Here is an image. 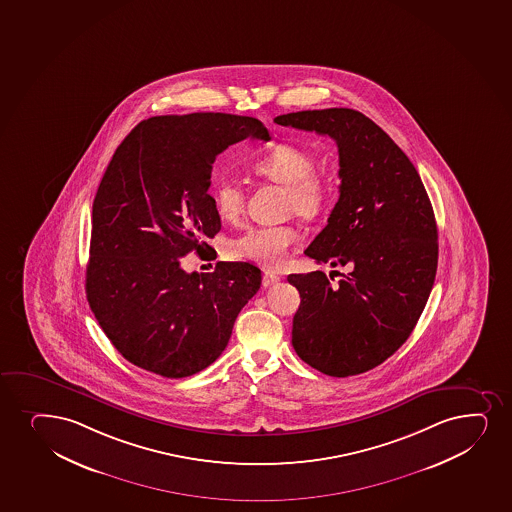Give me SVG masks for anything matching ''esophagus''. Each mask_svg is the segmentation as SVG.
<instances>
[{"mask_svg":"<svg viewBox=\"0 0 512 512\" xmlns=\"http://www.w3.org/2000/svg\"><path fill=\"white\" fill-rule=\"evenodd\" d=\"M281 277L274 274V272H265L264 277H262V284H264V288H271L272 284H276Z\"/></svg>","mask_w":512,"mask_h":512,"instance_id":"obj_1","label":"esophagus"}]
</instances>
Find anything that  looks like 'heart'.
<instances>
[{
  "label": "heart",
  "instance_id": "b5f03b06",
  "mask_svg": "<svg viewBox=\"0 0 512 512\" xmlns=\"http://www.w3.org/2000/svg\"><path fill=\"white\" fill-rule=\"evenodd\" d=\"M255 175L286 187V207L303 219H313L324 211L332 193L329 175L315 169L312 154L295 144H277L253 157ZM212 202L224 221H236L245 209V192L236 181L219 180L212 187ZM293 226H255L228 243V253L236 259L252 260L267 269L286 264L289 250L298 241Z\"/></svg>",
  "mask_w": 512,
  "mask_h": 512
}]
</instances>
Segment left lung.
<instances>
[{"label": "left lung", "instance_id": "obj_1", "mask_svg": "<svg viewBox=\"0 0 512 512\" xmlns=\"http://www.w3.org/2000/svg\"><path fill=\"white\" fill-rule=\"evenodd\" d=\"M274 121L336 140L339 200L305 255L351 267L336 284L322 271L288 276L301 296L291 343L325 375L368 372L406 343L432 291L439 243L427 190L408 156L360 111Z\"/></svg>", "mask_w": 512, "mask_h": 512}]
</instances>
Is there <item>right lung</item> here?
Here are the masks:
<instances>
[{"label": "right lung", "instance_id": "right-lung-1", "mask_svg": "<svg viewBox=\"0 0 512 512\" xmlns=\"http://www.w3.org/2000/svg\"><path fill=\"white\" fill-rule=\"evenodd\" d=\"M271 140L262 121L226 113L152 116L118 145L92 205L85 293L123 358L168 379L209 367L228 346L262 274L248 262L190 272L221 229L212 164L229 145Z\"/></svg>", "mask_w": 512, "mask_h": 512}]
</instances>
